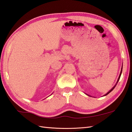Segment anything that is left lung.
<instances>
[{"mask_svg":"<svg viewBox=\"0 0 132 132\" xmlns=\"http://www.w3.org/2000/svg\"><path fill=\"white\" fill-rule=\"evenodd\" d=\"M122 68H121V73H120V76H119V77H118V81H117V84L118 83V81H119V79H120V77H121V73H122ZM117 84H116V85H115V86L113 87V88L111 89L109 92H108V93H107V94H106L105 95H108V94L109 93H110L112 91V90L114 89V87H116V85H117Z\"/></svg>","mask_w":132,"mask_h":132,"instance_id":"obj_1","label":"left lung"}]
</instances>
